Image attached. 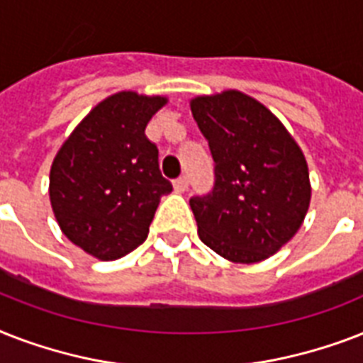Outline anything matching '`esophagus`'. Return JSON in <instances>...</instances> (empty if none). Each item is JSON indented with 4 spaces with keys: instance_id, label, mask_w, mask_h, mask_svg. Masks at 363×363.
<instances>
[{
    "instance_id": "obj_1",
    "label": "esophagus",
    "mask_w": 363,
    "mask_h": 363,
    "mask_svg": "<svg viewBox=\"0 0 363 363\" xmlns=\"http://www.w3.org/2000/svg\"><path fill=\"white\" fill-rule=\"evenodd\" d=\"M173 188H175V192H179V194L184 192V190H186V188H188V179H186V177H179L177 181H173Z\"/></svg>"
}]
</instances>
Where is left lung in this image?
<instances>
[{"mask_svg": "<svg viewBox=\"0 0 363 363\" xmlns=\"http://www.w3.org/2000/svg\"><path fill=\"white\" fill-rule=\"evenodd\" d=\"M190 109L215 160L213 192L190 199L199 239L233 264L267 259L309 211L301 148L265 105L239 90L198 96Z\"/></svg>", "mask_w": 363, "mask_h": 363, "instance_id": "1", "label": "left lung"}]
</instances>
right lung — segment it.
I'll return each mask as SVG.
<instances>
[{
  "instance_id": "right-lung-1",
  "label": "right lung",
  "mask_w": 363,
  "mask_h": 363,
  "mask_svg": "<svg viewBox=\"0 0 363 363\" xmlns=\"http://www.w3.org/2000/svg\"><path fill=\"white\" fill-rule=\"evenodd\" d=\"M164 96L124 90L88 113L60 147L48 196L60 230L94 258L118 259L148 235L160 198L173 190L162 177L158 148L145 135Z\"/></svg>"
}]
</instances>
